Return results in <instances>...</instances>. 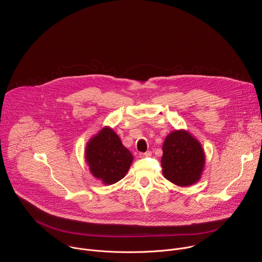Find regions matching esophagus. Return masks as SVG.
I'll list each match as a JSON object with an SVG mask.
<instances>
[{"mask_svg": "<svg viewBox=\"0 0 262 262\" xmlns=\"http://www.w3.org/2000/svg\"><path fill=\"white\" fill-rule=\"evenodd\" d=\"M151 155H152L151 151H147V152H141V154L139 155V157H140L141 159H144V158H147V157H150Z\"/></svg>", "mask_w": 262, "mask_h": 262, "instance_id": "esophagus-1", "label": "esophagus"}]
</instances>
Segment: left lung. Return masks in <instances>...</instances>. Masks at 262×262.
Here are the masks:
<instances>
[{"label": "left lung", "mask_w": 262, "mask_h": 262, "mask_svg": "<svg viewBox=\"0 0 262 262\" xmlns=\"http://www.w3.org/2000/svg\"><path fill=\"white\" fill-rule=\"evenodd\" d=\"M164 177L178 186L198 182L205 166L201 143L188 130L175 129L165 139L161 161Z\"/></svg>", "instance_id": "left-lung-1"}]
</instances>
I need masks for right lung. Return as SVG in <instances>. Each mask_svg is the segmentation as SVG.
Segmentation results:
<instances>
[{"label": "right lung", "mask_w": 262, "mask_h": 262, "mask_svg": "<svg viewBox=\"0 0 262 262\" xmlns=\"http://www.w3.org/2000/svg\"><path fill=\"white\" fill-rule=\"evenodd\" d=\"M133 160L130 151L110 126L102 127L86 144L85 161L89 170L105 185L121 180L126 175Z\"/></svg>", "instance_id": "1"}]
</instances>
